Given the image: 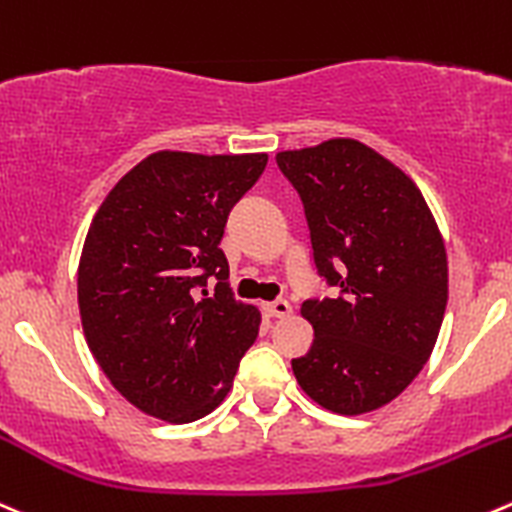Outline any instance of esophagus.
I'll list each match as a JSON object with an SVG mask.
<instances>
[{"label":"esophagus","instance_id":"esophagus-1","mask_svg":"<svg viewBox=\"0 0 512 512\" xmlns=\"http://www.w3.org/2000/svg\"><path fill=\"white\" fill-rule=\"evenodd\" d=\"M262 310H265L267 317H290L292 315V307L287 300L265 302V305H262Z\"/></svg>","mask_w":512,"mask_h":512}]
</instances>
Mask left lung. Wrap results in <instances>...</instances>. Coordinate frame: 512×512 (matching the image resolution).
Here are the masks:
<instances>
[{"mask_svg": "<svg viewBox=\"0 0 512 512\" xmlns=\"http://www.w3.org/2000/svg\"><path fill=\"white\" fill-rule=\"evenodd\" d=\"M305 207L315 267L340 295L305 300L315 330L292 360L300 388L325 410L388 405L433 352L448 305V255L423 192L350 137L277 152Z\"/></svg>", "mask_w": 512, "mask_h": 512, "instance_id": "obj_1", "label": "left lung"}]
</instances>
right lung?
<instances>
[{"instance_id": "1", "label": "right lung", "mask_w": 512, "mask_h": 512, "mask_svg": "<svg viewBox=\"0 0 512 512\" xmlns=\"http://www.w3.org/2000/svg\"><path fill=\"white\" fill-rule=\"evenodd\" d=\"M265 165V152H155L109 190L89 225L77 272L84 337L122 398L152 418L212 413L255 342L260 310L232 297L220 240ZM210 276L215 296L204 290Z\"/></svg>"}]
</instances>
